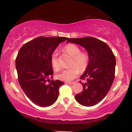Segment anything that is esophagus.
<instances>
[{"label": "esophagus", "instance_id": "34e87169", "mask_svg": "<svg viewBox=\"0 0 132 132\" xmlns=\"http://www.w3.org/2000/svg\"><path fill=\"white\" fill-rule=\"evenodd\" d=\"M65 84H68V85H73V84H75V82H67L65 83Z\"/></svg>", "mask_w": 132, "mask_h": 132}]
</instances>
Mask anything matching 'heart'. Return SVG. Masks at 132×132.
Here are the masks:
<instances>
[{"label":"heart","instance_id":"1","mask_svg":"<svg viewBox=\"0 0 132 132\" xmlns=\"http://www.w3.org/2000/svg\"><path fill=\"white\" fill-rule=\"evenodd\" d=\"M64 50L73 57L71 67L68 69L62 70L57 74L56 77L59 80L69 82L75 79L80 71H85L89 64V56L86 53L80 52L78 46L73 44H69L64 47ZM50 62L52 67L57 70L59 68V64L57 61V53L55 51L52 54Z\"/></svg>","mask_w":132,"mask_h":132}]
</instances>
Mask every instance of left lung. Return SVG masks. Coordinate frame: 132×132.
Instances as JSON below:
<instances>
[{
  "label": "left lung",
  "mask_w": 132,
  "mask_h": 132,
  "mask_svg": "<svg viewBox=\"0 0 132 132\" xmlns=\"http://www.w3.org/2000/svg\"><path fill=\"white\" fill-rule=\"evenodd\" d=\"M67 43L79 44L87 51L89 64L80 81L83 91L75 95L81 105L94 106L103 99L111 89L115 78L116 59L112 51L103 41L93 37L68 38Z\"/></svg>",
  "instance_id": "8db88e82"
}]
</instances>
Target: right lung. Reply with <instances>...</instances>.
I'll list each match as a JSON object with an SVG mask.
<instances>
[{
    "label": "right lung",
    "mask_w": 132,
    "mask_h": 132,
    "mask_svg": "<svg viewBox=\"0 0 132 132\" xmlns=\"http://www.w3.org/2000/svg\"><path fill=\"white\" fill-rule=\"evenodd\" d=\"M68 38L39 37L20 49L15 60L18 80L26 96L36 105L47 107L58 98L59 89L64 84L53 80L50 57L59 44Z\"/></svg>",
    "instance_id": "add662e5"
}]
</instances>
